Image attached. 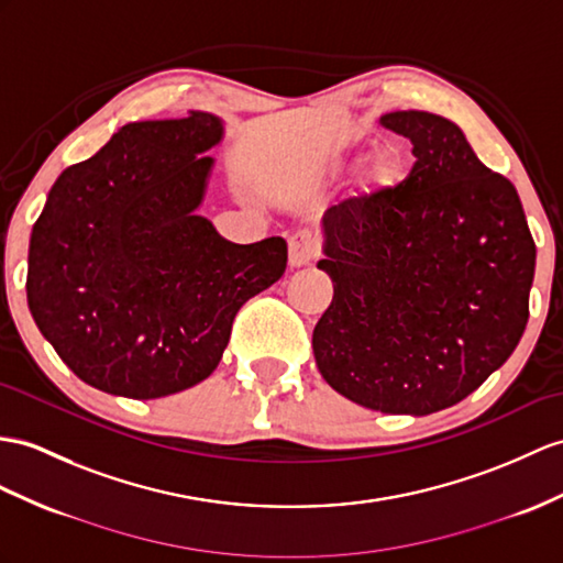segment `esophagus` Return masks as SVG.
<instances>
[{"mask_svg":"<svg viewBox=\"0 0 563 563\" xmlns=\"http://www.w3.org/2000/svg\"><path fill=\"white\" fill-rule=\"evenodd\" d=\"M318 255V241L310 234L308 229H298L289 239V265L291 267H303L310 260Z\"/></svg>","mask_w":563,"mask_h":563,"instance_id":"esophagus-1","label":"esophagus"}]
</instances>
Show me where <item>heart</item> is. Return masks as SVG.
Wrapping results in <instances>:
<instances>
[{"instance_id":"obj_1","label":"heart","mask_w":563,"mask_h":563,"mask_svg":"<svg viewBox=\"0 0 563 563\" xmlns=\"http://www.w3.org/2000/svg\"><path fill=\"white\" fill-rule=\"evenodd\" d=\"M408 176V159L399 145L379 147L367 164V196H387L394 194Z\"/></svg>"}]
</instances>
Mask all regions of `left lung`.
I'll list each match as a JSON object with an SVG mask.
<instances>
[{"instance_id": "8db88e82", "label": "left lung", "mask_w": 563, "mask_h": 563, "mask_svg": "<svg viewBox=\"0 0 563 563\" xmlns=\"http://www.w3.org/2000/svg\"><path fill=\"white\" fill-rule=\"evenodd\" d=\"M416 164L387 196L322 217L334 298L312 332L327 385L382 413L430 416L499 369L528 324L534 241L509 178L487 169L454 121L382 114Z\"/></svg>"}]
</instances>
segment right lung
Listing matches in <instances>:
<instances>
[{"label": "right lung", "instance_id": "right-lung-1", "mask_svg": "<svg viewBox=\"0 0 563 563\" xmlns=\"http://www.w3.org/2000/svg\"><path fill=\"white\" fill-rule=\"evenodd\" d=\"M224 123L133 121L59 174L29 251V308L86 385L159 399L208 379L245 300L286 269V241L239 245L198 208Z\"/></svg>", "mask_w": 563, "mask_h": 563}]
</instances>
